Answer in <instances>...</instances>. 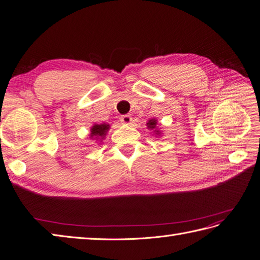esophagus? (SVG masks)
I'll return each instance as SVG.
<instances>
[{
    "instance_id": "34e87169",
    "label": "esophagus",
    "mask_w": 260,
    "mask_h": 260,
    "mask_svg": "<svg viewBox=\"0 0 260 260\" xmlns=\"http://www.w3.org/2000/svg\"><path fill=\"white\" fill-rule=\"evenodd\" d=\"M131 120H132V118L130 115H122L120 117V121L124 124H129L131 122Z\"/></svg>"
}]
</instances>
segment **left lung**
Returning <instances> with one entry per match:
<instances>
[{
    "label": "left lung",
    "instance_id": "8db88e82",
    "mask_svg": "<svg viewBox=\"0 0 260 260\" xmlns=\"http://www.w3.org/2000/svg\"><path fill=\"white\" fill-rule=\"evenodd\" d=\"M156 122H157V120H155V119H151L149 120L148 122H147V127L149 128V129H155L156 128ZM156 131V130H155ZM158 132V131H157Z\"/></svg>",
    "mask_w": 260,
    "mask_h": 260
}]
</instances>
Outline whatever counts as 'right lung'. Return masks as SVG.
<instances>
[{
	"label": "right lung",
	"instance_id": "right-lung-1",
	"mask_svg": "<svg viewBox=\"0 0 260 260\" xmlns=\"http://www.w3.org/2000/svg\"><path fill=\"white\" fill-rule=\"evenodd\" d=\"M109 129V125L106 123L103 124H94L92 129H91V138L93 137H98V138H102L103 139L104 136L106 135L107 130Z\"/></svg>",
	"mask_w": 260,
	"mask_h": 260
}]
</instances>
